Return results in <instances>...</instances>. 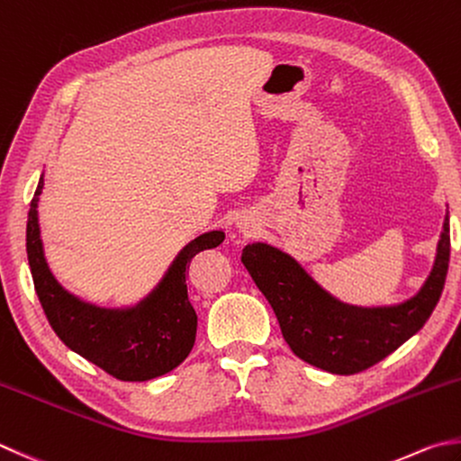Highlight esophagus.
<instances>
[{
  "mask_svg": "<svg viewBox=\"0 0 461 461\" xmlns=\"http://www.w3.org/2000/svg\"><path fill=\"white\" fill-rule=\"evenodd\" d=\"M239 229H240L242 232H249V230H250V222L240 221V222H239Z\"/></svg>",
  "mask_w": 461,
  "mask_h": 461,
  "instance_id": "1",
  "label": "esophagus"
}]
</instances>
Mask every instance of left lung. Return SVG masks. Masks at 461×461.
Masks as SVG:
<instances>
[{
  "mask_svg": "<svg viewBox=\"0 0 461 461\" xmlns=\"http://www.w3.org/2000/svg\"><path fill=\"white\" fill-rule=\"evenodd\" d=\"M242 265L276 315L285 341L303 361L353 375L393 353L425 325L444 291L449 265V214L421 289L387 307L347 305L327 293L289 253L267 242L242 249Z\"/></svg>",
  "mask_w": 461,
  "mask_h": 461,
  "instance_id": "obj_1",
  "label": "left lung"
}]
</instances>
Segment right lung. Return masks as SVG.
<instances>
[{
  "mask_svg": "<svg viewBox=\"0 0 461 461\" xmlns=\"http://www.w3.org/2000/svg\"><path fill=\"white\" fill-rule=\"evenodd\" d=\"M41 188L43 175L30 204L25 250L38 299L56 335L120 381H150L178 367L193 351L198 323L188 301L186 268L201 250L219 247L224 230L203 232L182 247L158 285L134 305L98 307L66 291L51 273L38 222Z\"/></svg>",
  "mask_w": 461,
  "mask_h": 461,
  "instance_id": "add662e5",
  "label": "right lung"
}]
</instances>
